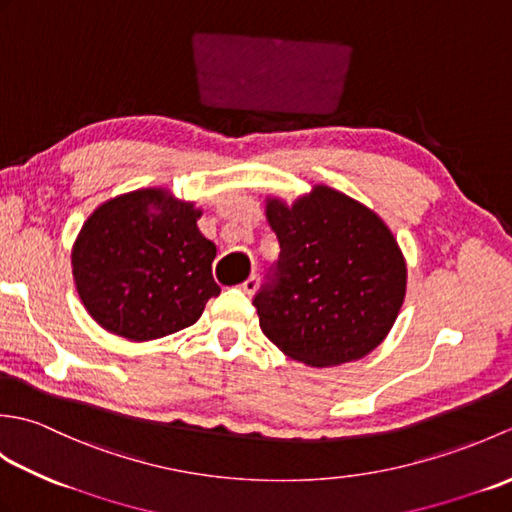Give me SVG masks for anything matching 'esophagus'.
I'll return each instance as SVG.
<instances>
[{
	"instance_id": "obj_1",
	"label": "esophagus",
	"mask_w": 512,
	"mask_h": 512,
	"mask_svg": "<svg viewBox=\"0 0 512 512\" xmlns=\"http://www.w3.org/2000/svg\"><path fill=\"white\" fill-rule=\"evenodd\" d=\"M239 288H242V290L246 292V295H255L257 288H259V277H257V275H250Z\"/></svg>"
}]
</instances>
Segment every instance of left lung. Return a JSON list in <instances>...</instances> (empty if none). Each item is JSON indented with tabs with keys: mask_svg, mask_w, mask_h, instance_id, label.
Returning <instances> with one entry per match:
<instances>
[{
	"mask_svg": "<svg viewBox=\"0 0 512 512\" xmlns=\"http://www.w3.org/2000/svg\"><path fill=\"white\" fill-rule=\"evenodd\" d=\"M281 253L273 284L255 297L259 328L310 367L361 361L387 339L407 292V262L369 206L314 184L290 204L266 195Z\"/></svg>",
	"mask_w": 512,
	"mask_h": 512,
	"instance_id": "8db88e82",
	"label": "left lung"
}]
</instances>
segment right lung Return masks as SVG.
<instances>
[{
  "label": "right lung",
  "mask_w": 512,
  "mask_h": 512,
  "mask_svg": "<svg viewBox=\"0 0 512 512\" xmlns=\"http://www.w3.org/2000/svg\"><path fill=\"white\" fill-rule=\"evenodd\" d=\"M202 209L165 187L136 189L96 206L72 246L83 308L110 334L145 343L189 328L220 295L202 235Z\"/></svg>",
  "instance_id": "1"
}]
</instances>
